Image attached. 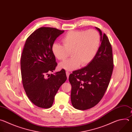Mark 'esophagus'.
Returning <instances> with one entry per match:
<instances>
[{
    "mask_svg": "<svg viewBox=\"0 0 132 132\" xmlns=\"http://www.w3.org/2000/svg\"><path fill=\"white\" fill-rule=\"evenodd\" d=\"M66 76H67V78H68V77H69V72H68V71H66Z\"/></svg>",
    "mask_w": 132,
    "mask_h": 132,
    "instance_id": "esophagus-1",
    "label": "esophagus"
}]
</instances>
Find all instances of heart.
<instances>
[{
  "mask_svg": "<svg viewBox=\"0 0 132 132\" xmlns=\"http://www.w3.org/2000/svg\"><path fill=\"white\" fill-rule=\"evenodd\" d=\"M63 45L54 43L52 51L55 57L60 61H65L70 55L72 57L61 63L59 68L72 70L80 64L81 66L88 65L93 60L99 50L100 35L98 31L76 30L68 32L62 39Z\"/></svg>",
  "mask_w": 132,
  "mask_h": 132,
  "instance_id": "heart-1",
  "label": "heart"
}]
</instances>
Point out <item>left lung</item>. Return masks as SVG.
Instances as JSON below:
<instances>
[{"label":"left lung","instance_id":"left-lung-1","mask_svg":"<svg viewBox=\"0 0 132 132\" xmlns=\"http://www.w3.org/2000/svg\"><path fill=\"white\" fill-rule=\"evenodd\" d=\"M101 36V45L93 60L69 76L71 101L76 109L85 110L96 105L108 87L113 69L112 48L108 37L96 28Z\"/></svg>","mask_w":132,"mask_h":132}]
</instances>
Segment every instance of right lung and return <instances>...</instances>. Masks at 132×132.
<instances>
[{
  "instance_id": "obj_1",
  "label": "right lung",
  "mask_w": 132,
  "mask_h": 132,
  "mask_svg": "<svg viewBox=\"0 0 132 132\" xmlns=\"http://www.w3.org/2000/svg\"><path fill=\"white\" fill-rule=\"evenodd\" d=\"M64 32L41 27L28 37L24 45L20 61L22 85L30 100L39 108L52 106L56 93L67 79L63 69L50 74L57 65L52 45Z\"/></svg>"
}]
</instances>
